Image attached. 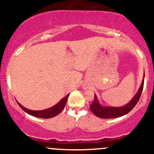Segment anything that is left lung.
I'll return each instance as SVG.
<instances>
[{
    "label": "left lung",
    "instance_id": "left-lung-1",
    "mask_svg": "<svg viewBox=\"0 0 154 154\" xmlns=\"http://www.w3.org/2000/svg\"><path fill=\"white\" fill-rule=\"evenodd\" d=\"M144 77L142 79V84H141L140 88H139L136 94L133 96V98L125 105L122 106H103L99 102L97 97L96 94H94V101L90 105V109L91 111L97 117L101 118V119H115V118L122 117L130 112L134 106H136V103L139 101L140 96L142 94V90H143L144 86Z\"/></svg>",
    "mask_w": 154,
    "mask_h": 154
}]
</instances>
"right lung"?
<instances>
[{
  "instance_id": "1",
  "label": "right lung",
  "mask_w": 154,
  "mask_h": 154,
  "mask_svg": "<svg viewBox=\"0 0 154 154\" xmlns=\"http://www.w3.org/2000/svg\"><path fill=\"white\" fill-rule=\"evenodd\" d=\"M68 95H69V94H68L66 97H63L61 100H60V101H59L57 104L54 105V106L50 107V108L43 110L28 109L25 108V107L23 106L22 105L20 104L18 101H17V103H18L19 106L21 107L25 112L30 115V116L37 118H42V119H51V118L54 117V116L58 115L60 112H61L62 110L64 109V107L66 104V102H67L68 100Z\"/></svg>"
}]
</instances>
